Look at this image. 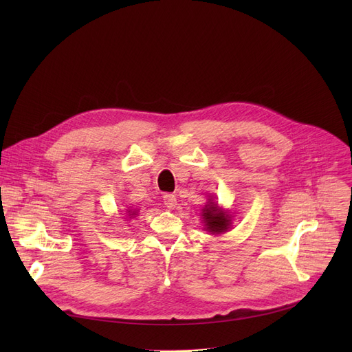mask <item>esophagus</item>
<instances>
[{"instance_id":"1","label":"esophagus","mask_w":352,"mask_h":352,"mask_svg":"<svg viewBox=\"0 0 352 352\" xmlns=\"http://www.w3.org/2000/svg\"><path fill=\"white\" fill-rule=\"evenodd\" d=\"M162 199H164V204H165L166 208H175V206H177V198H175L174 194H165V195L162 197Z\"/></svg>"}]
</instances>
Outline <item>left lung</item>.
I'll use <instances>...</instances> for the list:
<instances>
[{
    "mask_svg": "<svg viewBox=\"0 0 352 352\" xmlns=\"http://www.w3.org/2000/svg\"><path fill=\"white\" fill-rule=\"evenodd\" d=\"M202 219H204L206 230L215 235L227 232L231 227V215L214 204V202H208L202 208Z\"/></svg>",
    "mask_w": 352,
    "mask_h": 352,
    "instance_id": "left-lung-1",
    "label": "left lung"
}]
</instances>
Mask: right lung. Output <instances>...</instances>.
<instances>
[{
  "mask_svg": "<svg viewBox=\"0 0 352 352\" xmlns=\"http://www.w3.org/2000/svg\"><path fill=\"white\" fill-rule=\"evenodd\" d=\"M128 212V215H129V218H131V217H134V215H137V210H129V211H126Z\"/></svg>",
  "mask_w": 352,
  "mask_h": 352,
  "instance_id": "1",
  "label": "right lung"
}]
</instances>
